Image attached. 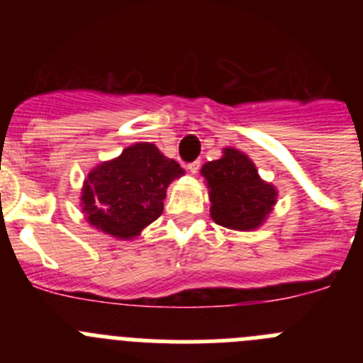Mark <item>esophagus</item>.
I'll list each match as a JSON object with an SVG mask.
<instances>
[{
	"label": "esophagus",
	"mask_w": 363,
	"mask_h": 363,
	"mask_svg": "<svg viewBox=\"0 0 363 363\" xmlns=\"http://www.w3.org/2000/svg\"><path fill=\"white\" fill-rule=\"evenodd\" d=\"M200 167H201V162H200V160H196V162L189 163L187 169H189V172H191V174H196V172L200 171Z\"/></svg>",
	"instance_id": "obj_1"
}]
</instances>
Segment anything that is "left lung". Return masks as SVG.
Returning <instances> with one entry per match:
<instances>
[{"label": "left lung", "instance_id": "1", "mask_svg": "<svg viewBox=\"0 0 363 363\" xmlns=\"http://www.w3.org/2000/svg\"><path fill=\"white\" fill-rule=\"evenodd\" d=\"M207 179L211 218L234 230L259 227L277 203V189L259 178L256 165L240 150L227 147L223 156L201 167Z\"/></svg>", "mask_w": 363, "mask_h": 363}]
</instances>
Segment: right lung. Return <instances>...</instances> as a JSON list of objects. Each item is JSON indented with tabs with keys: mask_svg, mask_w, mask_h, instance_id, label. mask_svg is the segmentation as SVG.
Wrapping results in <instances>:
<instances>
[{
	"mask_svg": "<svg viewBox=\"0 0 363 363\" xmlns=\"http://www.w3.org/2000/svg\"><path fill=\"white\" fill-rule=\"evenodd\" d=\"M184 174L152 143H134L118 158L94 167L82 189L86 221L114 238L133 240L163 213L172 179Z\"/></svg>",
	"mask_w": 363,
	"mask_h": 363,
	"instance_id": "add662e5",
	"label": "right lung"
}]
</instances>
